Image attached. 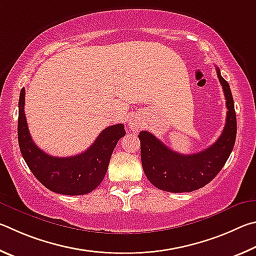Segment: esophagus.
Instances as JSON below:
<instances>
[{
    "label": "esophagus",
    "instance_id": "34e87169",
    "mask_svg": "<svg viewBox=\"0 0 256 256\" xmlns=\"http://www.w3.org/2000/svg\"><path fill=\"white\" fill-rule=\"evenodd\" d=\"M129 127L132 132H138L142 127L140 119L138 116H132V118L129 119Z\"/></svg>",
    "mask_w": 256,
    "mask_h": 256
}]
</instances>
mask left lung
<instances>
[{
  "label": "left lung",
  "mask_w": 256,
  "mask_h": 256,
  "mask_svg": "<svg viewBox=\"0 0 256 256\" xmlns=\"http://www.w3.org/2000/svg\"><path fill=\"white\" fill-rule=\"evenodd\" d=\"M217 76L226 98L227 116L220 137L196 154L183 155L168 148L153 134L140 132L142 165L147 178L160 190L182 194L198 190L214 180L235 145L237 124L230 84L217 67Z\"/></svg>",
  "instance_id": "left-lung-1"
}]
</instances>
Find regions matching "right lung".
Returning <instances> with one entry per match:
<instances>
[{"label":"right lung","instance_id":"right-lung-1","mask_svg":"<svg viewBox=\"0 0 256 256\" xmlns=\"http://www.w3.org/2000/svg\"><path fill=\"white\" fill-rule=\"evenodd\" d=\"M26 90L19 98L18 140L21 154L37 180L56 194H86L102 182L116 142L126 135L122 124L106 127L88 148L70 158H54L42 150L30 136L24 114Z\"/></svg>","mask_w":256,"mask_h":256}]
</instances>
